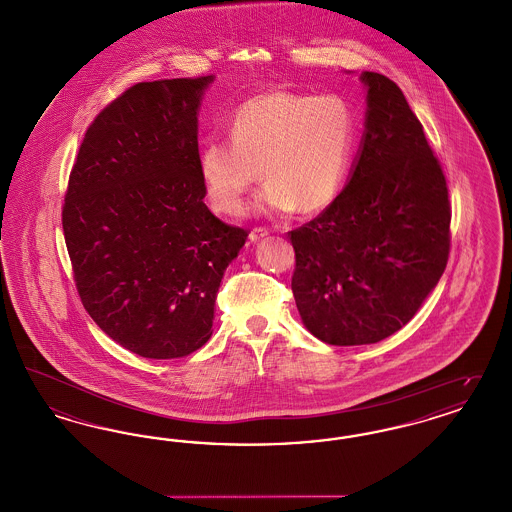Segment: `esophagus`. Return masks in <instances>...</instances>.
Here are the masks:
<instances>
[{
    "mask_svg": "<svg viewBox=\"0 0 512 512\" xmlns=\"http://www.w3.org/2000/svg\"><path fill=\"white\" fill-rule=\"evenodd\" d=\"M268 234V228H265V226H255L253 230H251V234H249V240L251 242H259V240H263V238H267Z\"/></svg>",
    "mask_w": 512,
    "mask_h": 512,
    "instance_id": "esophagus-1",
    "label": "esophagus"
}]
</instances>
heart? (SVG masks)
I'll list each match as a JSON object with an SVG mask.
<instances>
[{
    "label": "heart",
    "instance_id": "heart-1",
    "mask_svg": "<svg viewBox=\"0 0 512 512\" xmlns=\"http://www.w3.org/2000/svg\"><path fill=\"white\" fill-rule=\"evenodd\" d=\"M228 140H207L199 178L215 211L240 215L259 169L267 182L259 207L311 215L330 207L351 171L359 122L340 94L274 90L244 101L228 121Z\"/></svg>",
    "mask_w": 512,
    "mask_h": 512
}]
</instances>
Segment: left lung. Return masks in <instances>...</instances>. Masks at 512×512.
Wrapping results in <instances>:
<instances>
[{"label":"left lung","mask_w":512,"mask_h":512,"mask_svg":"<svg viewBox=\"0 0 512 512\" xmlns=\"http://www.w3.org/2000/svg\"><path fill=\"white\" fill-rule=\"evenodd\" d=\"M365 136L340 197L292 230V292L303 324L330 345L401 330L447 267L451 203L438 157L401 88L363 73Z\"/></svg>","instance_id":"1"}]
</instances>
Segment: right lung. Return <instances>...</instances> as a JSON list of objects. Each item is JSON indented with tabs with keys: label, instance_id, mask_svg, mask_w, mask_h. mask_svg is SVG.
I'll use <instances>...</instances> for the list:
<instances>
[{
	"label": "right lung",
	"instance_id": "right-lung-1",
	"mask_svg": "<svg viewBox=\"0 0 512 512\" xmlns=\"http://www.w3.org/2000/svg\"><path fill=\"white\" fill-rule=\"evenodd\" d=\"M213 76L140 82L88 126L63 203L80 301L146 359H180L213 334L215 299L247 230L205 205L197 109Z\"/></svg>",
	"mask_w": 512,
	"mask_h": 512
}]
</instances>
